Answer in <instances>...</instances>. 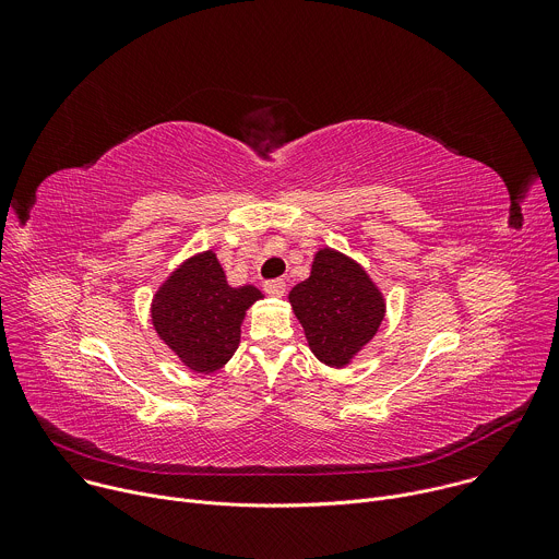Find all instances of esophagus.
<instances>
[{
  "label": "esophagus",
  "instance_id": "34e87169",
  "mask_svg": "<svg viewBox=\"0 0 559 559\" xmlns=\"http://www.w3.org/2000/svg\"><path fill=\"white\" fill-rule=\"evenodd\" d=\"M263 289H265V294H267V296L281 298V296L285 294V281H283V278H274V281H267V283L263 285Z\"/></svg>",
  "mask_w": 559,
  "mask_h": 559
}]
</instances>
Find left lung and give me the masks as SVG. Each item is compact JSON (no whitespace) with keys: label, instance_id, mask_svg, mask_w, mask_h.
<instances>
[{"label":"left lung","instance_id":"left-lung-1","mask_svg":"<svg viewBox=\"0 0 559 559\" xmlns=\"http://www.w3.org/2000/svg\"><path fill=\"white\" fill-rule=\"evenodd\" d=\"M287 298L311 354L336 369L358 356L384 318L378 285L360 263L332 248L316 252L309 278L294 285Z\"/></svg>","mask_w":559,"mask_h":559}]
</instances>
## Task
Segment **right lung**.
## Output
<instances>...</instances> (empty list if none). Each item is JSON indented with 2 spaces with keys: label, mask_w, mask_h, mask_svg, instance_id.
I'll use <instances>...</instances> for the list:
<instances>
[{
  "label": "right lung",
  "mask_w": 559,
  "mask_h": 559,
  "mask_svg": "<svg viewBox=\"0 0 559 559\" xmlns=\"http://www.w3.org/2000/svg\"><path fill=\"white\" fill-rule=\"evenodd\" d=\"M263 298L254 285L231 287L212 250L186 259L152 296L154 332L197 373L221 369L241 343L246 311Z\"/></svg>",
  "instance_id": "right-lung-1"
}]
</instances>
